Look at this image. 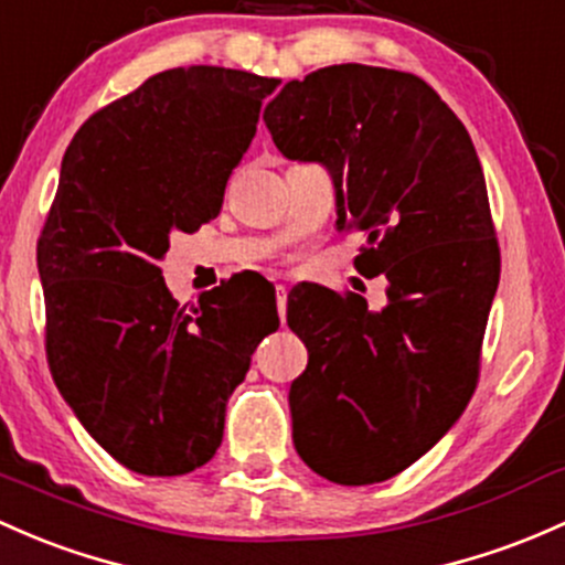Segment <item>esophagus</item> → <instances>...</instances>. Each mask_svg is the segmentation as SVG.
<instances>
[{
  "label": "esophagus",
  "mask_w": 565,
  "mask_h": 565,
  "mask_svg": "<svg viewBox=\"0 0 565 565\" xmlns=\"http://www.w3.org/2000/svg\"><path fill=\"white\" fill-rule=\"evenodd\" d=\"M275 296H277V312H280V320H285V305H288V288H285V285H277Z\"/></svg>",
  "instance_id": "1"
}]
</instances>
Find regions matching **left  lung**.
I'll return each instance as SVG.
<instances>
[{"label":"left lung","mask_w":565,"mask_h":565,"mask_svg":"<svg viewBox=\"0 0 565 565\" xmlns=\"http://www.w3.org/2000/svg\"><path fill=\"white\" fill-rule=\"evenodd\" d=\"M264 120L282 156L331 169L337 228L363 236L355 269L387 280L380 312L353 290H290L288 326L309 353L288 396L296 452L337 484L385 482L477 391L501 275L477 150L423 77L385 66L309 72Z\"/></svg>","instance_id":"left-lung-1"}]
</instances>
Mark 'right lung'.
Returning <instances> with one entry per match:
<instances>
[{"label":"right lung","instance_id":"right-lung-1","mask_svg":"<svg viewBox=\"0 0 565 565\" xmlns=\"http://www.w3.org/2000/svg\"><path fill=\"white\" fill-rule=\"evenodd\" d=\"M277 86L226 66L159 72L90 115L64 153L38 239L47 366L83 428L137 475L207 463L228 396L280 326L242 277L180 305L159 266L169 234L221 212Z\"/></svg>","mask_w":565,"mask_h":565}]
</instances>
